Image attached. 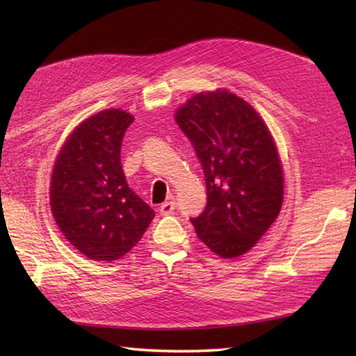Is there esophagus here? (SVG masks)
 <instances>
[{
    "label": "esophagus",
    "instance_id": "esophagus-1",
    "mask_svg": "<svg viewBox=\"0 0 356 356\" xmlns=\"http://www.w3.org/2000/svg\"><path fill=\"white\" fill-rule=\"evenodd\" d=\"M173 210H175V202H173V201L163 202L159 208V211H160L161 216H169V214L173 213Z\"/></svg>",
    "mask_w": 356,
    "mask_h": 356
}]
</instances>
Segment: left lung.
Wrapping results in <instances>:
<instances>
[{"instance_id": "8db88e82", "label": "left lung", "mask_w": 356, "mask_h": 356, "mask_svg": "<svg viewBox=\"0 0 356 356\" xmlns=\"http://www.w3.org/2000/svg\"><path fill=\"white\" fill-rule=\"evenodd\" d=\"M202 164L207 207L190 219L222 258L243 255L278 218L284 178L278 149L252 106L227 90L197 93L175 113Z\"/></svg>"}]
</instances>
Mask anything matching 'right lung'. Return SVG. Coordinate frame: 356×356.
I'll list each match as a JSON object with an SVG mask.
<instances>
[{
    "instance_id": "1",
    "label": "right lung",
    "mask_w": 356,
    "mask_h": 356,
    "mask_svg": "<svg viewBox=\"0 0 356 356\" xmlns=\"http://www.w3.org/2000/svg\"><path fill=\"white\" fill-rule=\"evenodd\" d=\"M134 118L119 108L83 120L60 149L51 175V211L66 240L95 261L129 252L154 210L128 187L120 146Z\"/></svg>"
}]
</instances>
